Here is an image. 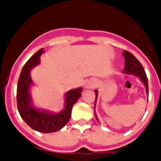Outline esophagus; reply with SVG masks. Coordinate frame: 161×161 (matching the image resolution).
<instances>
[{
    "mask_svg": "<svg viewBox=\"0 0 161 161\" xmlns=\"http://www.w3.org/2000/svg\"><path fill=\"white\" fill-rule=\"evenodd\" d=\"M95 83H93V82H89V84H87V85H86V88H89V89H91V88H93V86H94Z\"/></svg>",
    "mask_w": 161,
    "mask_h": 161,
    "instance_id": "1",
    "label": "esophagus"
}]
</instances>
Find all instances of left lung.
<instances>
[{"label": "left lung", "instance_id": "left-lung-1", "mask_svg": "<svg viewBox=\"0 0 161 161\" xmlns=\"http://www.w3.org/2000/svg\"><path fill=\"white\" fill-rule=\"evenodd\" d=\"M123 55L125 59V68L123 69V72L125 74L135 75V76H138L140 79V80L143 82V85H144L145 89H146V93H147V95L148 96V82H147V77L146 76L144 69H143V66L140 64V62L131 53H130L127 51H124ZM95 95H96V99H95V105H96L97 97V90H95ZM95 117H96L97 120L98 121L96 113H95Z\"/></svg>", "mask_w": 161, "mask_h": 161}]
</instances>
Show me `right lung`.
I'll list each match as a JSON object with an SVG mask.
<instances>
[{
	"instance_id": "add662e5",
	"label": "right lung",
	"mask_w": 161,
	"mask_h": 161,
	"mask_svg": "<svg viewBox=\"0 0 161 161\" xmlns=\"http://www.w3.org/2000/svg\"><path fill=\"white\" fill-rule=\"evenodd\" d=\"M43 52V48L38 50L22 68L17 87V104L22 119L33 130L42 133H52L63 128L69 121L72 106L81 96L82 88L67 92L64 96V109L59 113L37 109L33 106L30 88L34 83L31 77V71L40 63V56Z\"/></svg>"
}]
</instances>
